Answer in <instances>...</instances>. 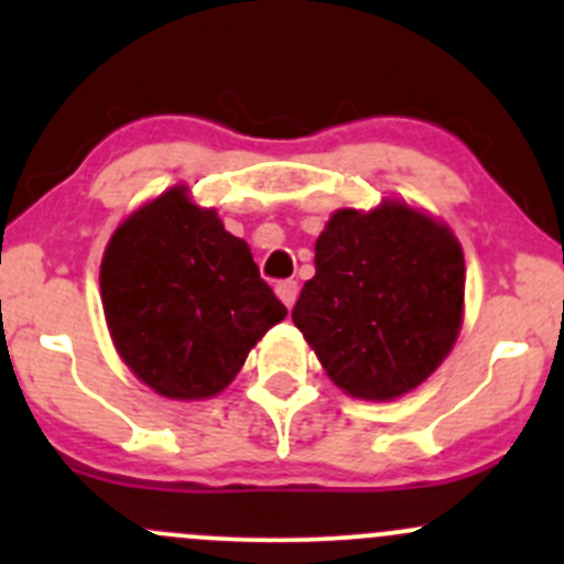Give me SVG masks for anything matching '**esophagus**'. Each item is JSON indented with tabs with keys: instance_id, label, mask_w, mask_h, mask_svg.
<instances>
[{
	"instance_id": "34e87169",
	"label": "esophagus",
	"mask_w": 564,
	"mask_h": 564,
	"mask_svg": "<svg viewBox=\"0 0 564 564\" xmlns=\"http://www.w3.org/2000/svg\"><path fill=\"white\" fill-rule=\"evenodd\" d=\"M297 292H300L297 281H281L275 286V294L281 297V303L286 305V308H292V305L297 303Z\"/></svg>"
}]
</instances>
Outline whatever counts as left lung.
<instances>
[{
  "label": "left lung",
  "instance_id": "1",
  "mask_svg": "<svg viewBox=\"0 0 564 564\" xmlns=\"http://www.w3.org/2000/svg\"><path fill=\"white\" fill-rule=\"evenodd\" d=\"M316 275L292 318L327 377L362 401H392L451 355L464 318V250L401 202L338 209L316 240Z\"/></svg>",
  "mask_w": 564,
  "mask_h": 564
}]
</instances>
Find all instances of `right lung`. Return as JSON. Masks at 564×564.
I'll use <instances>...</instances> for the list:
<instances>
[{
  "label": "right lung",
  "instance_id": "right-lung-1",
  "mask_svg": "<svg viewBox=\"0 0 564 564\" xmlns=\"http://www.w3.org/2000/svg\"><path fill=\"white\" fill-rule=\"evenodd\" d=\"M100 294L124 366L176 401L218 395L256 340L286 316L246 240L169 187L111 235Z\"/></svg>",
  "mask_w": 564,
  "mask_h": 564
}]
</instances>
